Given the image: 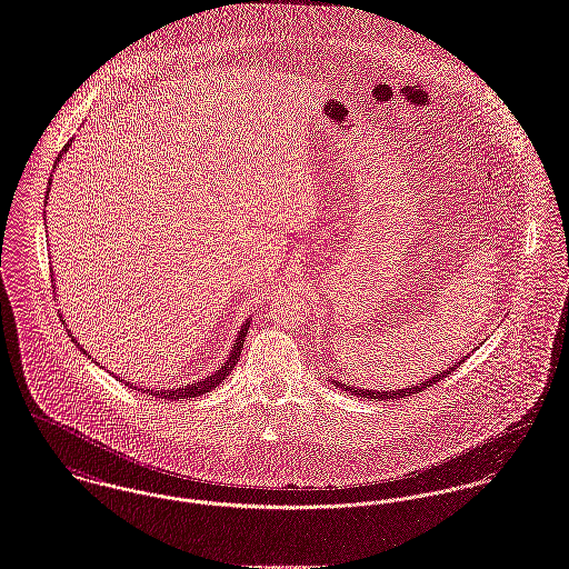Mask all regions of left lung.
I'll list each match as a JSON object with an SVG mask.
<instances>
[{
  "label": "left lung",
  "instance_id": "1",
  "mask_svg": "<svg viewBox=\"0 0 569 569\" xmlns=\"http://www.w3.org/2000/svg\"><path fill=\"white\" fill-rule=\"evenodd\" d=\"M469 357V355H467ZM467 357H463L461 361L455 362L452 367H448V369H441L439 373H435V376H430V378H426L423 382H417L413 387H409V389H396V391H376V389H359V387H352V385H346V382H339V380H332L330 378V382L335 385V387H339V389H343V391H348V393H352V396H357V398H362V400H376V402H382V400H400V398H407V396H413V393H419V391H423V389H428V387H432V385H437L439 380H443V378H448L457 367H461L463 362L467 361Z\"/></svg>",
  "mask_w": 569,
  "mask_h": 569
}]
</instances>
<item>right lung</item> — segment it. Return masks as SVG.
<instances>
[{"instance_id":"1","label":"right lung","mask_w":569,"mask_h":569,"mask_svg":"<svg viewBox=\"0 0 569 569\" xmlns=\"http://www.w3.org/2000/svg\"><path fill=\"white\" fill-rule=\"evenodd\" d=\"M73 141V139H71ZM71 141L64 146V150L58 154V160L62 158V156L67 154V150L71 148ZM56 167V164H53ZM48 184H52V180L48 182ZM48 196H46V202H48V198H50V187H48V191H46ZM56 284V282H53ZM62 317V315H60ZM64 323V321H62ZM64 328H67V323H64ZM248 328H250V319L241 326V330H239V335H237V339H234V343H232V350H230V355H228V359L221 362L212 373H208L204 378H200V380H196V382H191V385H182V387H173V389H160V391H154L152 389V393H154L156 398H160V400H191V398H198V396H204L208 393L210 389H214L217 385H221L228 376H230V371L234 369V365L239 362V357H241V350H243V341H246V337H248ZM67 332H69V337H71V341L80 348V352L82 355H87V350L76 341V337L71 335V330L67 328ZM117 378V376H114ZM128 387H132V389H139V387H134L132 382H126ZM141 391H150V389H141Z\"/></svg>"}]
</instances>
